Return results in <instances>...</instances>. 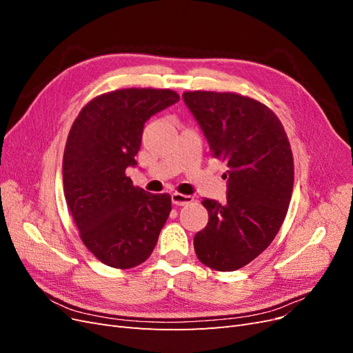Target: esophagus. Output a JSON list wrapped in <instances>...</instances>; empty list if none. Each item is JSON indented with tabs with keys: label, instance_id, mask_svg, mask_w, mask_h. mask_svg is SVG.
Segmentation results:
<instances>
[{
	"label": "esophagus",
	"instance_id": "esophagus-1",
	"mask_svg": "<svg viewBox=\"0 0 353 353\" xmlns=\"http://www.w3.org/2000/svg\"><path fill=\"white\" fill-rule=\"evenodd\" d=\"M170 199H172V203H174V205H176V206L190 205V203L194 200L191 196H185V194H181V193H172Z\"/></svg>",
	"mask_w": 353,
	"mask_h": 353
}]
</instances>
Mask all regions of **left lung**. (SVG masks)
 Masks as SVG:
<instances>
[{"label":"left lung","instance_id":"obj_1","mask_svg":"<svg viewBox=\"0 0 353 353\" xmlns=\"http://www.w3.org/2000/svg\"><path fill=\"white\" fill-rule=\"evenodd\" d=\"M209 143L212 157L228 166L227 200L203 199L208 225L194 236L201 263L236 271L275 239L290 205L294 169L287 134L262 103L232 92L183 94Z\"/></svg>","mask_w":353,"mask_h":353}]
</instances>
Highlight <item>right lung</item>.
<instances>
[{
  "label": "right lung",
  "mask_w": 353,
  "mask_h": 353,
  "mask_svg": "<svg viewBox=\"0 0 353 353\" xmlns=\"http://www.w3.org/2000/svg\"><path fill=\"white\" fill-rule=\"evenodd\" d=\"M179 101L170 90H117L90 101L74 119L63 156V185L87 249L128 270L152 254L170 196L150 194L125 175L135 168L144 123Z\"/></svg>",
  "instance_id": "right-lung-1"
}]
</instances>
